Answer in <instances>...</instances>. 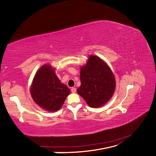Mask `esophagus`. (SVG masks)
Listing matches in <instances>:
<instances>
[{
    "label": "esophagus",
    "instance_id": "1",
    "mask_svg": "<svg viewBox=\"0 0 156 156\" xmlns=\"http://www.w3.org/2000/svg\"><path fill=\"white\" fill-rule=\"evenodd\" d=\"M70 90L72 93H76V88H74V87H72Z\"/></svg>",
    "mask_w": 156,
    "mask_h": 156
}]
</instances>
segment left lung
<instances>
[{
  "label": "left lung",
  "instance_id": "left-lung-1",
  "mask_svg": "<svg viewBox=\"0 0 156 156\" xmlns=\"http://www.w3.org/2000/svg\"><path fill=\"white\" fill-rule=\"evenodd\" d=\"M81 85L78 94L90 107L98 108L105 105L114 94L116 81L107 64L95 55H90L80 67Z\"/></svg>",
  "mask_w": 156,
  "mask_h": 156
}]
</instances>
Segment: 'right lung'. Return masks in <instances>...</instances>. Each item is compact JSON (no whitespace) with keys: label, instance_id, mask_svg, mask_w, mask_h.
<instances>
[{"label":"right lung","instance_id":"obj_1","mask_svg":"<svg viewBox=\"0 0 156 156\" xmlns=\"http://www.w3.org/2000/svg\"><path fill=\"white\" fill-rule=\"evenodd\" d=\"M70 93V89L61 82L55 69L49 64L39 68L30 86L31 96L34 102L49 112L61 109Z\"/></svg>","mask_w":156,"mask_h":156}]
</instances>
